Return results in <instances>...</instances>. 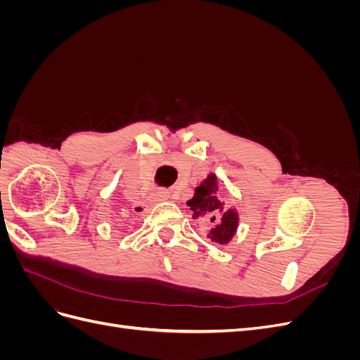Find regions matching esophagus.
Segmentation results:
<instances>
[{
	"instance_id": "obj_1",
	"label": "esophagus",
	"mask_w": 360,
	"mask_h": 360,
	"mask_svg": "<svg viewBox=\"0 0 360 360\" xmlns=\"http://www.w3.org/2000/svg\"><path fill=\"white\" fill-rule=\"evenodd\" d=\"M167 200H169V193L167 191H158L156 193H153V197H151V201H155V202L167 201Z\"/></svg>"
}]
</instances>
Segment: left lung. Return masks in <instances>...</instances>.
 I'll return each instance as SVG.
<instances>
[{
	"label": "left lung",
	"instance_id": "8db88e82",
	"mask_svg": "<svg viewBox=\"0 0 360 360\" xmlns=\"http://www.w3.org/2000/svg\"><path fill=\"white\" fill-rule=\"evenodd\" d=\"M217 191H219V181L214 174H209V177L198 184V188H195V195L188 201V205L193 212L195 219L200 217L214 224L207 237L214 243L226 245L236 234L238 216L234 209H228L217 195Z\"/></svg>",
	"mask_w": 360,
	"mask_h": 360
}]
</instances>
